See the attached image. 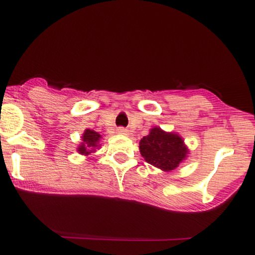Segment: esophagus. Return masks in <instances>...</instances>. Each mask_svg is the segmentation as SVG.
Returning <instances> with one entry per match:
<instances>
[{"label":"esophagus","instance_id":"obj_1","mask_svg":"<svg viewBox=\"0 0 255 255\" xmlns=\"http://www.w3.org/2000/svg\"><path fill=\"white\" fill-rule=\"evenodd\" d=\"M118 133H119V134H124V135H127V134L129 133V131H128L127 128H125V127H119V128H118Z\"/></svg>","mask_w":255,"mask_h":255}]
</instances>
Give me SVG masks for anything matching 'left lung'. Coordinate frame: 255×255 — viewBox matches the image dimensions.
Returning a JSON list of instances; mask_svg holds the SVG:
<instances>
[{"label":"left lung","instance_id":"8db88e82","mask_svg":"<svg viewBox=\"0 0 255 255\" xmlns=\"http://www.w3.org/2000/svg\"><path fill=\"white\" fill-rule=\"evenodd\" d=\"M139 150L148 164L163 171H171L182 163L188 154L183 139L176 133H168L159 127L152 128L140 140Z\"/></svg>","mask_w":255,"mask_h":255}]
</instances>
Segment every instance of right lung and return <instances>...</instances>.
<instances>
[{
    "label": "right lung",
    "instance_id": "obj_1",
    "mask_svg": "<svg viewBox=\"0 0 255 255\" xmlns=\"http://www.w3.org/2000/svg\"><path fill=\"white\" fill-rule=\"evenodd\" d=\"M101 134L92 129H86L83 134V142L79 145L78 152L80 154H87L95 152V148L99 146V140H101Z\"/></svg>",
    "mask_w": 255,
    "mask_h": 255
}]
</instances>
